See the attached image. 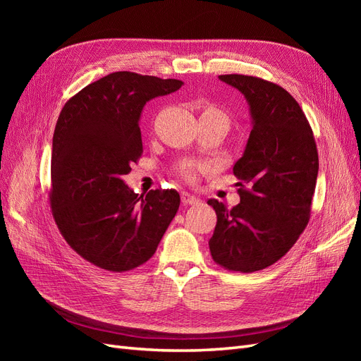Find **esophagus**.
Returning a JSON list of instances; mask_svg holds the SVG:
<instances>
[{
	"label": "esophagus",
	"mask_w": 361,
	"mask_h": 361,
	"mask_svg": "<svg viewBox=\"0 0 361 361\" xmlns=\"http://www.w3.org/2000/svg\"><path fill=\"white\" fill-rule=\"evenodd\" d=\"M180 199H182L183 204H197L200 202L197 197H195V195H191L188 192H182Z\"/></svg>",
	"instance_id": "1"
}]
</instances>
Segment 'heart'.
Listing matches in <instances>:
<instances>
[{"instance_id": "obj_1", "label": "heart", "mask_w": 361, "mask_h": 361, "mask_svg": "<svg viewBox=\"0 0 361 361\" xmlns=\"http://www.w3.org/2000/svg\"><path fill=\"white\" fill-rule=\"evenodd\" d=\"M204 113H220V111L214 110V108H209V110H206ZM202 169H203V166H200V164L187 161V162H183L182 166L179 167V173H180V176H182L185 180L192 182V180H195V178H197V173H199Z\"/></svg>"}]
</instances>
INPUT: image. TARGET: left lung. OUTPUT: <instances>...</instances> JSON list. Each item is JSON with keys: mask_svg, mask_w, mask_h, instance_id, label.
<instances>
[{"mask_svg": "<svg viewBox=\"0 0 361 361\" xmlns=\"http://www.w3.org/2000/svg\"><path fill=\"white\" fill-rule=\"evenodd\" d=\"M248 104L251 133L233 173L241 203L216 212L212 259L231 271L255 272L285 256L310 218L319 159L301 106L280 85L248 75H220Z\"/></svg>", "mask_w": 361, "mask_h": 361, "instance_id": "left-lung-1", "label": "left lung"}]
</instances>
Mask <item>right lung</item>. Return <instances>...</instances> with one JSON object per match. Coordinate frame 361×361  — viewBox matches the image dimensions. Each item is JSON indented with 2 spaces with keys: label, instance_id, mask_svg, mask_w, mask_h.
<instances>
[{
  "label": "right lung",
  "instance_id": "add662e5",
  "mask_svg": "<svg viewBox=\"0 0 361 361\" xmlns=\"http://www.w3.org/2000/svg\"><path fill=\"white\" fill-rule=\"evenodd\" d=\"M182 85L114 72L63 106L52 137L51 207L68 244L96 267L122 272L143 265L179 209L178 191L138 195L122 178L143 152L146 102Z\"/></svg>",
  "mask_w": 361,
  "mask_h": 361
}]
</instances>
